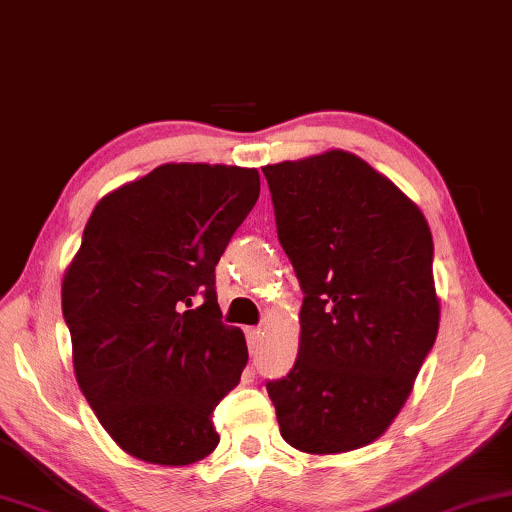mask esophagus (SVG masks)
<instances>
[{
    "label": "esophagus",
    "instance_id": "1",
    "mask_svg": "<svg viewBox=\"0 0 512 512\" xmlns=\"http://www.w3.org/2000/svg\"><path fill=\"white\" fill-rule=\"evenodd\" d=\"M260 327H248V330H245V337H248V349H250V353H255L257 351V344H260Z\"/></svg>",
    "mask_w": 512,
    "mask_h": 512
}]
</instances>
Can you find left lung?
Wrapping results in <instances>:
<instances>
[{"instance_id": "obj_1", "label": "left lung", "mask_w": 512, "mask_h": 512, "mask_svg": "<svg viewBox=\"0 0 512 512\" xmlns=\"http://www.w3.org/2000/svg\"><path fill=\"white\" fill-rule=\"evenodd\" d=\"M262 173L304 292L297 360L267 381L269 398L288 445L351 452L391 426L435 344L431 229L391 180L342 149Z\"/></svg>"}]
</instances>
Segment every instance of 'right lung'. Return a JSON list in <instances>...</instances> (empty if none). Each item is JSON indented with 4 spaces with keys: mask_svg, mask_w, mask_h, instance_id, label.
I'll list each match as a JSON object with an SVG mask.
<instances>
[{
    "mask_svg": "<svg viewBox=\"0 0 512 512\" xmlns=\"http://www.w3.org/2000/svg\"><path fill=\"white\" fill-rule=\"evenodd\" d=\"M260 196L255 168L166 163L107 194L63 281L74 374L135 459L187 466L220 442L213 412L248 346L222 323L215 267Z\"/></svg>",
    "mask_w": 512,
    "mask_h": 512,
    "instance_id": "obj_1",
    "label": "right lung"
}]
</instances>
